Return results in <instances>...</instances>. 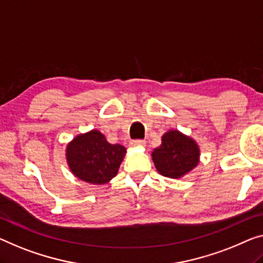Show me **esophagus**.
<instances>
[{
	"label": "esophagus",
	"instance_id": "esophagus-1",
	"mask_svg": "<svg viewBox=\"0 0 263 263\" xmlns=\"http://www.w3.org/2000/svg\"><path fill=\"white\" fill-rule=\"evenodd\" d=\"M130 144L133 147H139V146H145V144L146 143H145V140H143V139H135V140H132Z\"/></svg>",
	"mask_w": 263,
	"mask_h": 263
}]
</instances>
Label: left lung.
<instances>
[{"mask_svg":"<svg viewBox=\"0 0 263 263\" xmlns=\"http://www.w3.org/2000/svg\"><path fill=\"white\" fill-rule=\"evenodd\" d=\"M197 144L178 131H169L163 136L162 145L152 152V159L160 175L179 178L198 164Z\"/></svg>","mask_w":263,"mask_h":263,"instance_id":"8db88e82","label":"left lung"}]
</instances>
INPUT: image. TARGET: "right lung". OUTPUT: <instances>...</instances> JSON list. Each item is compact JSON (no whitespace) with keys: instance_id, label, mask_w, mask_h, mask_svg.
<instances>
[{"instance_id":"1","label":"right lung","mask_w":263,"mask_h":263,"mask_svg":"<svg viewBox=\"0 0 263 263\" xmlns=\"http://www.w3.org/2000/svg\"><path fill=\"white\" fill-rule=\"evenodd\" d=\"M124 146L109 144L104 135L93 130L78 136L67 146V162L78 178L105 184L115 177L125 156Z\"/></svg>"}]
</instances>
